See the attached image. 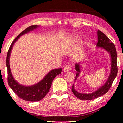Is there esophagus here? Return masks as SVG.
<instances>
[{"mask_svg": "<svg viewBox=\"0 0 123 123\" xmlns=\"http://www.w3.org/2000/svg\"><path fill=\"white\" fill-rule=\"evenodd\" d=\"M63 71L65 72H68L71 71V67H70V65H68V66L65 67L63 69Z\"/></svg>", "mask_w": 123, "mask_h": 123, "instance_id": "esophagus-1", "label": "esophagus"}]
</instances>
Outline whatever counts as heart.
Wrapping results in <instances>:
<instances>
[{"instance_id": "obj_1", "label": "heart", "mask_w": 123, "mask_h": 123, "mask_svg": "<svg viewBox=\"0 0 123 123\" xmlns=\"http://www.w3.org/2000/svg\"><path fill=\"white\" fill-rule=\"evenodd\" d=\"M72 40H74V41L76 42V41L80 40V37L79 36L75 35L74 36H72ZM83 50H84V45H83V44H81L79 46V48H78V51H77V52L76 53V56H79L80 55H81L83 52Z\"/></svg>"}]
</instances>
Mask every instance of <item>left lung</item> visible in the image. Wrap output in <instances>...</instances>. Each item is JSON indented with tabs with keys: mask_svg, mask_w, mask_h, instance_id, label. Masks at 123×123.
Wrapping results in <instances>:
<instances>
[{
	"mask_svg": "<svg viewBox=\"0 0 123 123\" xmlns=\"http://www.w3.org/2000/svg\"><path fill=\"white\" fill-rule=\"evenodd\" d=\"M97 35L98 42L97 43L96 47L97 48H100L107 52L108 53L111 60V69L110 74H109L108 79L106 82L99 87L93 92L87 93H80L75 89L74 85V84L72 87V91L75 96L80 100H92L99 97L103 96L104 94L106 93L109 90V88L112 85L114 79L117 76L118 72V68L117 66V54L116 50L114 44L111 42V40L107 37L105 34L101 32L100 31H97ZM82 61L76 63L75 65V69L77 71L76 77L75 78V82L76 81L78 77L79 76L81 72V63Z\"/></svg>",
	"mask_w": 123,
	"mask_h": 123,
	"instance_id": "obj_1",
	"label": "left lung"
}]
</instances>
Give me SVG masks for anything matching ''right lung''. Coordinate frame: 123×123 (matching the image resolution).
Returning <instances> with one entry per match:
<instances>
[{"instance_id": "right-lung-1", "label": "right lung", "mask_w": 123, "mask_h": 123, "mask_svg": "<svg viewBox=\"0 0 123 123\" xmlns=\"http://www.w3.org/2000/svg\"><path fill=\"white\" fill-rule=\"evenodd\" d=\"M38 27V25L31 26L19 34L13 41L7 55L6 66L8 71V83L9 87L19 98L28 101H38L42 100L48 93L53 79L57 75L61 74L62 70L61 68L52 70L40 82L31 86H24L20 84L13 77L9 64L10 56L13 46L20 36L37 29Z\"/></svg>"}]
</instances>
